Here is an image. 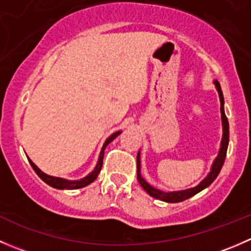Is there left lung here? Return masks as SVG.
<instances>
[{"label":"left lung","instance_id":"left-lung-1","mask_svg":"<svg viewBox=\"0 0 251 251\" xmlns=\"http://www.w3.org/2000/svg\"><path fill=\"white\" fill-rule=\"evenodd\" d=\"M216 85L217 91H219L220 95V102H221V118H222V125H224V137H222V142H221V149H220L219 156L215 160L214 165L211 168V173L207 175L206 178L204 181H201V183L199 186L194 187V188L187 189V191H181V192H170V193H165V192L158 191V189L153 188L151 186H149L141 176V161H140V153L137 154V179L140 182V184L143 187L144 191L151 196L153 198L159 199V201H168V203H179V201H183L186 199L191 198V197L196 196L197 193H199L201 191H203L204 188H206L207 186L212 183L215 181L217 176H219L220 171H221L222 165L225 163V159H226V154H227V148H228V141H229V126H228V120H227V116L225 114L224 110V95H222L221 91V86L220 83L215 82Z\"/></svg>","mask_w":251,"mask_h":251}]
</instances>
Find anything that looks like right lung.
Returning <instances> with one entry per match:
<instances>
[{
	"instance_id": "add662e5",
	"label": "right lung",
	"mask_w": 251,
	"mask_h": 251,
	"mask_svg": "<svg viewBox=\"0 0 251 251\" xmlns=\"http://www.w3.org/2000/svg\"><path fill=\"white\" fill-rule=\"evenodd\" d=\"M119 135H120V132L114 133V135H111L110 137L108 138L107 141H105L104 146H103V148H102V151H100V159H98L97 166H96V168H95V170H93L92 173L88 175V176H86L85 178L80 179V181H67V179L58 178V177L48 176V175L42 173V171L40 170V169L37 168V166L35 165V164L32 163L31 160H29L30 161V165L32 166V169H34L35 173L37 174V176H39L40 178L42 179V181L46 182L47 184H50V187H53V188H57V189H77V188H82V187L87 186V184H90L91 182H93L96 178H97L98 174L100 173V169H102V165H103V156H104L105 147H107L108 144H109L110 142L114 140V138L118 137Z\"/></svg>"
}]
</instances>
